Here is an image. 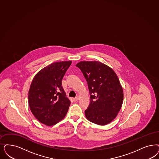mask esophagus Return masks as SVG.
Segmentation results:
<instances>
[{"mask_svg": "<svg viewBox=\"0 0 159 159\" xmlns=\"http://www.w3.org/2000/svg\"><path fill=\"white\" fill-rule=\"evenodd\" d=\"M79 96H77L75 98H73V101L76 102H77V101L79 100Z\"/></svg>", "mask_w": 159, "mask_h": 159, "instance_id": "1", "label": "esophagus"}]
</instances>
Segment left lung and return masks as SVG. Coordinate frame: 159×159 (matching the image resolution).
<instances>
[{
  "instance_id": "left-lung-1",
  "label": "left lung",
  "mask_w": 159,
  "mask_h": 159,
  "mask_svg": "<svg viewBox=\"0 0 159 159\" xmlns=\"http://www.w3.org/2000/svg\"><path fill=\"white\" fill-rule=\"evenodd\" d=\"M76 66L88 82L90 103L85 110L88 120L106 125L113 120L120 110L123 91L114 70L98 61H82Z\"/></svg>"
}]
</instances>
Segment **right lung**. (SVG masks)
Masks as SVG:
<instances>
[{
	"mask_svg": "<svg viewBox=\"0 0 159 159\" xmlns=\"http://www.w3.org/2000/svg\"><path fill=\"white\" fill-rule=\"evenodd\" d=\"M71 61H58L42 69L34 77L29 90L30 110L40 123L55 125L66 115L70 101L66 97L61 80Z\"/></svg>",
	"mask_w": 159,
	"mask_h": 159,
	"instance_id": "right-lung-1",
	"label": "right lung"
}]
</instances>
